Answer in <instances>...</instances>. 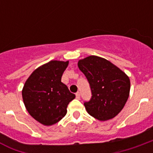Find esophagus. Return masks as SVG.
I'll return each instance as SVG.
<instances>
[{
    "mask_svg": "<svg viewBox=\"0 0 153 153\" xmlns=\"http://www.w3.org/2000/svg\"><path fill=\"white\" fill-rule=\"evenodd\" d=\"M75 95H76L77 99H79V98H80V93H79V92H77V93L75 94Z\"/></svg>",
    "mask_w": 153,
    "mask_h": 153,
    "instance_id": "esophagus-1",
    "label": "esophagus"
}]
</instances>
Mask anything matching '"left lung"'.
<instances>
[{"label": "left lung", "instance_id": "1", "mask_svg": "<svg viewBox=\"0 0 153 153\" xmlns=\"http://www.w3.org/2000/svg\"><path fill=\"white\" fill-rule=\"evenodd\" d=\"M78 66L91 86V100L84 102L87 113L99 121L114 118L128 100L129 78L112 62L95 55L80 59Z\"/></svg>", "mask_w": 153, "mask_h": 153}]
</instances>
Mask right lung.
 Returning <instances> with one entry per match:
<instances>
[{
	"instance_id": "right-lung-1",
	"label": "right lung",
	"mask_w": 153,
	"mask_h": 153,
	"mask_svg": "<svg viewBox=\"0 0 153 153\" xmlns=\"http://www.w3.org/2000/svg\"><path fill=\"white\" fill-rule=\"evenodd\" d=\"M68 61L51 60L36 69L25 82L23 101L31 116L44 126L57 123L67 114L75 95L61 82Z\"/></svg>"
}]
</instances>
